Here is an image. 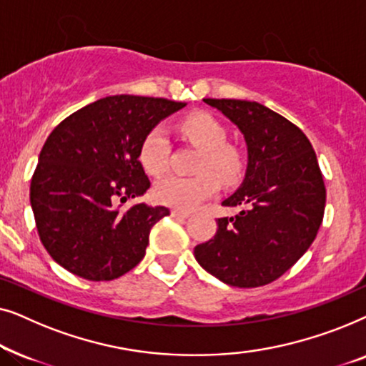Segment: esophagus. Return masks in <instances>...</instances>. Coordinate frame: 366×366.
<instances>
[{
	"instance_id": "esophagus-1",
	"label": "esophagus",
	"mask_w": 366,
	"mask_h": 366,
	"mask_svg": "<svg viewBox=\"0 0 366 366\" xmlns=\"http://www.w3.org/2000/svg\"><path fill=\"white\" fill-rule=\"evenodd\" d=\"M172 217L173 218H188L189 213L188 212H182V209H172Z\"/></svg>"
}]
</instances>
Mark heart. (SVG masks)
<instances>
[{
  "mask_svg": "<svg viewBox=\"0 0 366 366\" xmlns=\"http://www.w3.org/2000/svg\"><path fill=\"white\" fill-rule=\"evenodd\" d=\"M183 137L203 149L198 162V174L179 177L167 174L154 183L157 202L177 209H193L213 197L222 183H233L242 173V157L227 144V129L208 113H193L179 123ZM139 163L149 174L163 173L168 167L169 139L163 127H154L139 144Z\"/></svg>",
  "mask_w": 366,
  "mask_h": 366,
  "instance_id": "b5f03b06",
  "label": "heart"
}]
</instances>
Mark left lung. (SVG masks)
<instances>
[{"label": "left lung", "instance_id": "8db88e82", "mask_svg": "<svg viewBox=\"0 0 366 366\" xmlns=\"http://www.w3.org/2000/svg\"><path fill=\"white\" fill-rule=\"evenodd\" d=\"M203 102L237 124L248 164L243 183L222 203L242 207V212L218 218L217 233L194 247V258L219 282L263 287L303 257L322 224L327 189L317 154L302 129L263 104Z\"/></svg>", "mask_w": 366, "mask_h": 366}]
</instances>
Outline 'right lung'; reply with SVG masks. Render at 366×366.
<instances>
[{"instance_id":"add662e5","label":"right lung","mask_w":366,"mask_h":366,"mask_svg":"<svg viewBox=\"0 0 366 366\" xmlns=\"http://www.w3.org/2000/svg\"><path fill=\"white\" fill-rule=\"evenodd\" d=\"M187 103L117 94L63 119L43 144L29 188L38 234L54 262L89 282H108L142 262L164 207H119L147 193L139 144Z\"/></svg>"}]
</instances>
